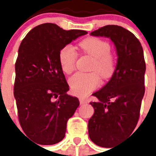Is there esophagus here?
<instances>
[{
    "label": "esophagus",
    "instance_id": "esophagus-1",
    "mask_svg": "<svg viewBox=\"0 0 156 156\" xmlns=\"http://www.w3.org/2000/svg\"><path fill=\"white\" fill-rule=\"evenodd\" d=\"M88 101L87 99H80V103H81V105H84V104H86V103H88Z\"/></svg>",
    "mask_w": 156,
    "mask_h": 156
}]
</instances>
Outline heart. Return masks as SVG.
Returning a JSON list of instances; mask_svg holds the SVG:
<instances>
[{
    "label": "heart",
    "mask_w": 156,
    "mask_h": 156,
    "mask_svg": "<svg viewBox=\"0 0 156 156\" xmlns=\"http://www.w3.org/2000/svg\"><path fill=\"white\" fill-rule=\"evenodd\" d=\"M85 54L93 58L91 70H95L102 78H109L115 69V61L110 54V45L105 40L90 37L82 40L79 44ZM59 62L61 69L70 74L75 69L77 53L71 45H65L59 52ZM95 71L90 73L78 72L69 80L71 90L75 95L85 96L98 87L99 78Z\"/></svg>",
    "instance_id": "1"
}]
</instances>
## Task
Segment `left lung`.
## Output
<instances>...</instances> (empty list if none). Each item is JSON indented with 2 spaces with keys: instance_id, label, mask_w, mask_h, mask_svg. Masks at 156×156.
Here are the masks:
<instances>
[{
  "instance_id": "1",
  "label": "left lung",
  "mask_w": 156,
  "mask_h": 156,
  "mask_svg": "<svg viewBox=\"0 0 156 156\" xmlns=\"http://www.w3.org/2000/svg\"><path fill=\"white\" fill-rule=\"evenodd\" d=\"M109 38L117 55L116 68L107 83L92 95L94 114L88 123V136L100 147L111 148L130 135L139 118L144 94L146 66L141 43L130 31L109 25L90 33Z\"/></svg>"
}]
</instances>
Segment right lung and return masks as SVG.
<instances>
[{"mask_svg": "<svg viewBox=\"0 0 156 156\" xmlns=\"http://www.w3.org/2000/svg\"><path fill=\"white\" fill-rule=\"evenodd\" d=\"M87 33L45 23L29 32L21 43L14 96L22 130L38 144L62 141L67 122L79 106L78 98L67 94L69 85L58 57L63 47Z\"/></svg>", "mask_w": 156, "mask_h": 156, "instance_id": "add662e5", "label": "right lung"}]
</instances>
